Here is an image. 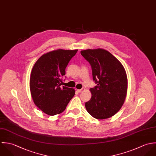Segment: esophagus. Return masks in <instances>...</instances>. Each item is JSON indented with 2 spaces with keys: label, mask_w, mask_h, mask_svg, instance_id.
Instances as JSON below:
<instances>
[{
  "label": "esophagus",
  "mask_w": 156,
  "mask_h": 156,
  "mask_svg": "<svg viewBox=\"0 0 156 156\" xmlns=\"http://www.w3.org/2000/svg\"><path fill=\"white\" fill-rule=\"evenodd\" d=\"M84 90H85V89H84V88H83V89H77V92H78V93H81V92H83Z\"/></svg>",
  "instance_id": "esophagus-1"
}]
</instances>
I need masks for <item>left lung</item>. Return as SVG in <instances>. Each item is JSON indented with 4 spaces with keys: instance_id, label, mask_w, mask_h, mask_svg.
Masks as SVG:
<instances>
[{
    "instance_id": "1",
    "label": "left lung",
    "mask_w": 156,
    "mask_h": 156,
    "mask_svg": "<svg viewBox=\"0 0 156 156\" xmlns=\"http://www.w3.org/2000/svg\"><path fill=\"white\" fill-rule=\"evenodd\" d=\"M81 54L91 65L97 84L90 91V100L85 104L87 112L97 119L114 116L121 108L127 93L128 80L123 65L105 49H86Z\"/></svg>"
}]
</instances>
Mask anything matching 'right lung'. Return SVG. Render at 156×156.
<instances>
[{"mask_svg":"<svg viewBox=\"0 0 156 156\" xmlns=\"http://www.w3.org/2000/svg\"><path fill=\"white\" fill-rule=\"evenodd\" d=\"M78 49H56L41 55L32 69L30 88L34 104L44 113H62L75 94V89L62 86L66 67Z\"/></svg>","mask_w":156,"mask_h":156,"instance_id":"obj_1","label":"right lung"}]
</instances>
